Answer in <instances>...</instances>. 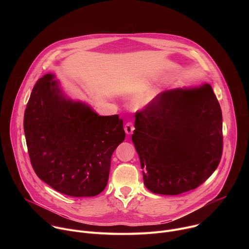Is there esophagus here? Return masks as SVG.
I'll return each mask as SVG.
<instances>
[{
  "instance_id": "esophagus-1",
  "label": "esophagus",
  "mask_w": 249,
  "mask_h": 249,
  "mask_svg": "<svg viewBox=\"0 0 249 249\" xmlns=\"http://www.w3.org/2000/svg\"><path fill=\"white\" fill-rule=\"evenodd\" d=\"M134 129H135L134 123H133L132 121H128V122L125 124V126H124V130H125V132H126L127 135H131V134L133 133Z\"/></svg>"
}]
</instances>
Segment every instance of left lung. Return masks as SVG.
Instances as JSON below:
<instances>
[{
  "instance_id": "obj_1",
  "label": "left lung",
  "mask_w": 249,
  "mask_h": 249,
  "mask_svg": "<svg viewBox=\"0 0 249 249\" xmlns=\"http://www.w3.org/2000/svg\"><path fill=\"white\" fill-rule=\"evenodd\" d=\"M135 117L132 141L144 183L153 193L193 190L218 167L223 117L210 85L162 91Z\"/></svg>"
}]
</instances>
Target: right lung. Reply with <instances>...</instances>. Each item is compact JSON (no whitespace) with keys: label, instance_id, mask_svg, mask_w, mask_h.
Returning <instances> with one entry per match:
<instances>
[{"label":"right lung","instance_id":"right-lung-1","mask_svg":"<svg viewBox=\"0 0 249 249\" xmlns=\"http://www.w3.org/2000/svg\"><path fill=\"white\" fill-rule=\"evenodd\" d=\"M23 129L31 165L41 180L72 197H91L108 181L111 156L125 139L119 116H99L66 98L54 76L35 84Z\"/></svg>","mask_w":249,"mask_h":249}]
</instances>
